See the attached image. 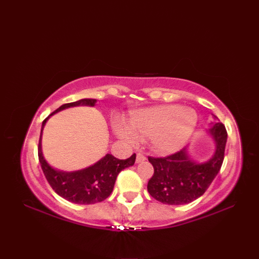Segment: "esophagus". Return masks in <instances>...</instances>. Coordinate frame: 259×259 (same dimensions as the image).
Returning <instances> with one entry per match:
<instances>
[{"label": "esophagus", "mask_w": 259, "mask_h": 259, "mask_svg": "<svg viewBox=\"0 0 259 259\" xmlns=\"http://www.w3.org/2000/svg\"><path fill=\"white\" fill-rule=\"evenodd\" d=\"M146 160V156L144 155V153H137V158H136V162H142Z\"/></svg>", "instance_id": "obj_1"}]
</instances>
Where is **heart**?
<instances>
[{
  "label": "heart",
  "mask_w": 259,
  "mask_h": 259,
  "mask_svg": "<svg viewBox=\"0 0 259 259\" xmlns=\"http://www.w3.org/2000/svg\"><path fill=\"white\" fill-rule=\"evenodd\" d=\"M197 124V114L180 106H160L140 110L130 118V126L118 122L115 131L130 144L150 138L157 152L170 153L180 149Z\"/></svg>",
  "instance_id": "1"
}]
</instances>
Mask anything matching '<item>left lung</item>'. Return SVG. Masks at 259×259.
I'll return each mask as SVG.
<instances>
[{
    "label": "left lung",
    "mask_w": 259,
    "mask_h": 259,
    "mask_svg": "<svg viewBox=\"0 0 259 259\" xmlns=\"http://www.w3.org/2000/svg\"><path fill=\"white\" fill-rule=\"evenodd\" d=\"M210 134L216 142V151L205 163L191 161L186 149L166 157H148L153 166V176L147 186L151 197L167 205H185L205 194L222 168L227 142L223 123H214Z\"/></svg>",
    "instance_id": "1"
}]
</instances>
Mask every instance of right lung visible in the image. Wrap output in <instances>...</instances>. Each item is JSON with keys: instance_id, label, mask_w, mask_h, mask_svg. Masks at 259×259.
<instances>
[{"instance_id": "right-lung-1", "label": "right lung", "mask_w": 259, "mask_h": 259, "mask_svg": "<svg viewBox=\"0 0 259 259\" xmlns=\"http://www.w3.org/2000/svg\"><path fill=\"white\" fill-rule=\"evenodd\" d=\"M95 99H82L79 101L63 104L50 115L69 107L80 106V104L95 106ZM49 117L43 120L41 134ZM41 137L42 136H40V140H38L37 156L43 174H45L49 185L59 196L74 203L90 205V203L100 202L107 199L113 190L115 179H117L119 172L124 168L134 166L136 161V153H134L130 158L124 159V160L115 158L112 155H107L93 166L83 170H79V171H57V170L49 166L45 158H43L41 150Z\"/></svg>"}]
</instances>
